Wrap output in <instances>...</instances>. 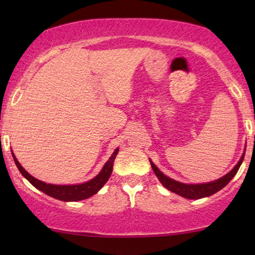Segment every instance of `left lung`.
Instances as JSON below:
<instances>
[{"instance_id": "8db88e82", "label": "left lung", "mask_w": 255, "mask_h": 255, "mask_svg": "<svg viewBox=\"0 0 255 255\" xmlns=\"http://www.w3.org/2000/svg\"><path fill=\"white\" fill-rule=\"evenodd\" d=\"M244 156H245V153H244L242 158H240L239 162L237 163L235 168H233L230 173L226 174L225 176L221 177L219 180L214 181V182L201 183V184H186V183H181V182H177L175 180L169 179L168 176H166L165 174L160 172L158 167H156L151 160H149V161H151L152 169L154 170L156 177L160 180V182L162 183L163 187H166L168 190L173 191V193L180 195V196H182L184 198L197 200V198L207 197V196H210V195H214L215 193H217L218 190H221L222 188H224L226 184L233 179V176L236 175L237 172H238L239 167L242 165L244 160Z\"/></svg>"}]
</instances>
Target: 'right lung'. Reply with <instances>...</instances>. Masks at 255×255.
I'll use <instances>...</instances> for the list:
<instances>
[{"instance_id":"1","label":"right lung","mask_w":255,"mask_h":255,"mask_svg":"<svg viewBox=\"0 0 255 255\" xmlns=\"http://www.w3.org/2000/svg\"><path fill=\"white\" fill-rule=\"evenodd\" d=\"M118 153V148L115 149L113 155L110 156V159L108 160V162L104 165L103 169L101 170V173L96 177H94L93 180L88 181L86 183L81 184H74V186H55V184H47L45 182H41V181L34 179L33 176H31L29 173L26 172L25 169L20 166V163L17 161V159L13 155V160H15V163L17 168L19 169V172L22 173V175L25 177V179L29 181V182L32 184L33 187H36L37 189L43 191L48 196L57 198V200L65 201V202H75V201H81L85 200V198H88L93 196L94 194H96L101 188H102L109 177L113 173V166L115 158H116Z\"/></svg>"}]
</instances>
